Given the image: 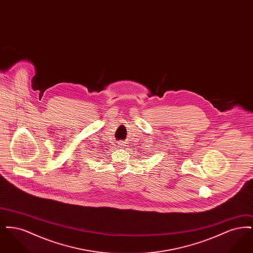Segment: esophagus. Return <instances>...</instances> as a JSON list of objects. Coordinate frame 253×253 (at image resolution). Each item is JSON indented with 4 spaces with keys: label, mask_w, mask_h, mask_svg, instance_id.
<instances>
[{
    "label": "esophagus",
    "mask_w": 253,
    "mask_h": 253,
    "mask_svg": "<svg viewBox=\"0 0 253 253\" xmlns=\"http://www.w3.org/2000/svg\"><path fill=\"white\" fill-rule=\"evenodd\" d=\"M118 146H119L121 149H123V148H124V146H125V143H124L123 141H120V142L118 143Z\"/></svg>",
    "instance_id": "1"
}]
</instances>
